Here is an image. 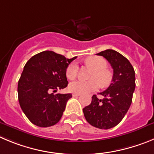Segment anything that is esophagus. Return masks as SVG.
Masks as SVG:
<instances>
[{
  "mask_svg": "<svg viewBox=\"0 0 154 154\" xmlns=\"http://www.w3.org/2000/svg\"><path fill=\"white\" fill-rule=\"evenodd\" d=\"M79 95H81V94H80V93H73L72 94L73 97H78V96H79Z\"/></svg>",
  "mask_w": 154,
  "mask_h": 154,
  "instance_id": "1",
  "label": "esophagus"
}]
</instances>
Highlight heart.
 Instances as JSON below:
<instances>
[{
    "instance_id": "1",
    "label": "heart",
    "mask_w": 154,
    "mask_h": 154,
    "mask_svg": "<svg viewBox=\"0 0 154 154\" xmlns=\"http://www.w3.org/2000/svg\"><path fill=\"white\" fill-rule=\"evenodd\" d=\"M86 63L94 69L91 78L93 79L90 81L76 80L69 84V88L72 92L76 93H88L96 91L101 86H106L111 81V75L106 69L107 63L103 58L99 56H91L86 60ZM79 66L77 63L73 62L70 63L66 68V75L69 79H74L78 75ZM98 81L100 82H97Z\"/></svg>"
}]
</instances>
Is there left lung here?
<instances>
[{"label":"left lung","mask_w":154,"mask_h":154,"mask_svg":"<svg viewBox=\"0 0 154 154\" xmlns=\"http://www.w3.org/2000/svg\"><path fill=\"white\" fill-rule=\"evenodd\" d=\"M96 55L105 57L113 69L112 82L105 91L91 97L89 105L83 108L88 123L99 129H110L121 121L131 105L135 89V72L129 60L118 52L106 49Z\"/></svg>","instance_id":"obj_1"}]
</instances>
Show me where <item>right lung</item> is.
Returning <instances> with one entry per match:
<instances>
[{
	"mask_svg": "<svg viewBox=\"0 0 154 154\" xmlns=\"http://www.w3.org/2000/svg\"><path fill=\"white\" fill-rule=\"evenodd\" d=\"M75 57L66 59L53 51L31 57L18 82L20 105L31 123L41 128L57 124L72 94H53L67 87L66 70Z\"/></svg>",
	"mask_w": 154,
	"mask_h": 154,
	"instance_id": "1",
	"label": "right lung"
}]
</instances>
